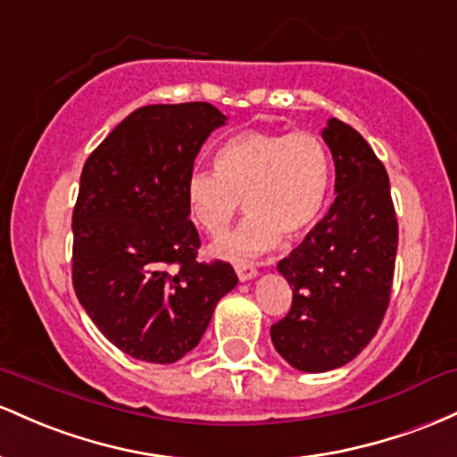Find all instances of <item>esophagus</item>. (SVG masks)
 <instances>
[{
    "label": "esophagus",
    "instance_id": "34e87169",
    "mask_svg": "<svg viewBox=\"0 0 457 457\" xmlns=\"http://www.w3.org/2000/svg\"><path fill=\"white\" fill-rule=\"evenodd\" d=\"M235 271H237V276H239V280H242V283H245V280L256 278V274H259L254 265H250V263H237V265H235Z\"/></svg>",
    "mask_w": 457,
    "mask_h": 457
}]
</instances>
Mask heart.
Returning a JSON list of instances; mask_svg holds the SVG:
<instances>
[{
	"mask_svg": "<svg viewBox=\"0 0 457 457\" xmlns=\"http://www.w3.org/2000/svg\"><path fill=\"white\" fill-rule=\"evenodd\" d=\"M330 181V153L312 133L245 131L218 148L215 170L189 174L186 198L192 218L212 235L233 222L244 198V222L212 248L224 259H244L271 250L280 235L309 233Z\"/></svg>",
	"mask_w": 457,
	"mask_h": 457,
	"instance_id": "b5f03b06",
	"label": "heart"
}]
</instances>
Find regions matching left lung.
Masks as SVG:
<instances>
[{"mask_svg":"<svg viewBox=\"0 0 457 457\" xmlns=\"http://www.w3.org/2000/svg\"><path fill=\"white\" fill-rule=\"evenodd\" d=\"M321 137L335 160L337 198L278 263L294 302L270 330L276 352L309 373L347 365L376 337L397 254V215L384 163L361 133L337 118Z\"/></svg>","mask_w":457,"mask_h":457,"instance_id":"left-lung-1","label":"left lung"}]
</instances>
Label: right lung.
Wrapping results in <instances>:
<instances>
[{
    "instance_id": "1",
    "label": "right lung",
    "mask_w": 457,
    "mask_h": 457,
    "mask_svg": "<svg viewBox=\"0 0 457 457\" xmlns=\"http://www.w3.org/2000/svg\"><path fill=\"white\" fill-rule=\"evenodd\" d=\"M227 116L204 101L146 105L84 163L73 209V287L110 343L170 365L198 345L237 285L224 261L198 263L186 198L194 160Z\"/></svg>"
}]
</instances>
